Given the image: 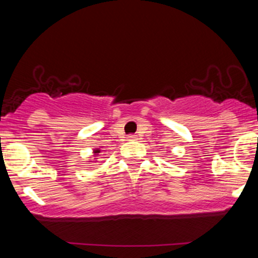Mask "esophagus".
Returning a JSON list of instances; mask_svg holds the SVG:
<instances>
[{"label": "esophagus", "mask_w": 258, "mask_h": 258, "mask_svg": "<svg viewBox=\"0 0 258 258\" xmlns=\"http://www.w3.org/2000/svg\"><path fill=\"white\" fill-rule=\"evenodd\" d=\"M127 138H128V141H135V139H136V136H133V135H130L128 137H127Z\"/></svg>", "instance_id": "34e87169"}]
</instances>
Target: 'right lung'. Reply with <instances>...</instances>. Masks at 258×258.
Wrapping results in <instances>:
<instances>
[{"label": "right lung", "instance_id": "right-lung-1", "mask_svg": "<svg viewBox=\"0 0 258 258\" xmlns=\"http://www.w3.org/2000/svg\"><path fill=\"white\" fill-rule=\"evenodd\" d=\"M100 152H102V150H100V149H99V148H98V149H93V154H94V159H93V160H96V159H97V158H96V156H97V155H98V154H99Z\"/></svg>", "mask_w": 258, "mask_h": 258}]
</instances>
